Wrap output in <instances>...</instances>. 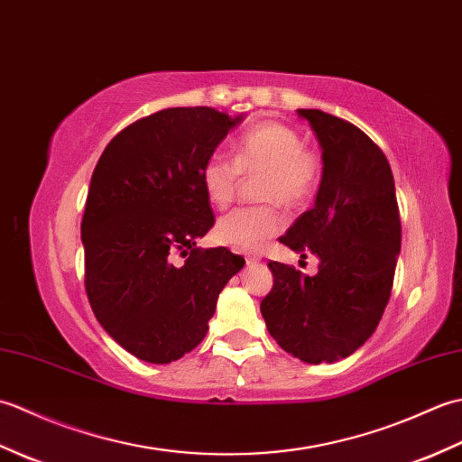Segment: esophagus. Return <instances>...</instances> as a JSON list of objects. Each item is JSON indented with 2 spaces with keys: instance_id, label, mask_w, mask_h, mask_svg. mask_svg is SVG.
<instances>
[{
  "instance_id": "esophagus-1",
  "label": "esophagus",
  "mask_w": 462,
  "mask_h": 462,
  "mask_svg": "<svg viewBox=\"0 0 462 462\" xmlns=\"http://www.w3.org/2000/svg\"><path fill=\"white\" fill-rule=\"evenodd\" d=\"M258 262H260L258 254H246V263H248V266H256Z\"/></svg>"
}]
</instances>
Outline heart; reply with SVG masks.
<instances>
[{
    "label": "heart",
    "mask_w": 462,
    "mask_h": 462,
    "mask_svg": "<svg viewBox=\"0 0 462 462\" xmlns=\"http://www.w3.org/2000/svg\"><path fill=\"white\" fill-rule=\"evenodd\" d=\"M319 164L316 154L303 149L301 136L282 123H262L244 133L234 161L212 154L200 171L204 196L216 208H224L234 199L238 174H262L258 182L260 200L282 206H300L308 200L318 182ZM283 220L273 206H252L228 212L216 224L218 242L236 250H260L282 230Z\"/></svg>",
    "instance_id": "heart-1"
}]
</instances>
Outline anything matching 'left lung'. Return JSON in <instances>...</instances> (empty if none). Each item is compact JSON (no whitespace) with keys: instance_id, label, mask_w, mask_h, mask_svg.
I'll list each match as a JSON object with an SVG mask.
<instances>
[{"instance_id":"8db88e82","label":"left lung","mask_w":462,"mask_h":462,"mask_svg":"<svg viewBox=\"0 0 462 462\" xmlns=\"http://www.w3.org/2000/svg\"><path fill=\"white\" fill-rule=\"evenodd\" d=\"M321 146L313 208L280 242L319 260L316 276L270 262L273 288L260 303L270 336L306 363L346 359L385 311L401 252L395 180L387 156L356 125L298 109Z\"/></svg>"}]
</instances>
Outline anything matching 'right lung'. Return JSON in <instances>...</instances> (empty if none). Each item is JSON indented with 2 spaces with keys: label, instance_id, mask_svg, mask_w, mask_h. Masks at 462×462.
<instances>
[{
  "label": "right lung",
  "instance_id": "obj_1",
  "mask_svg": "<svg viewBox=\"0 0 462 462\" xmlns=\"http://www.w3.org/2000/svg\"><path fill=\"white\" fill-rule=\"evenodd\" d=\"M242 121L210 106L162 109L116 134L93 171L81 222L87 298L103 329L146 363L199 346L246 263L196 248L214 226L202 164ZM176 251L189 254L182 267L171 263Z\"/></svg>",
  "mask_w": 462,
  "mask_h": 462
}]
</instances>
